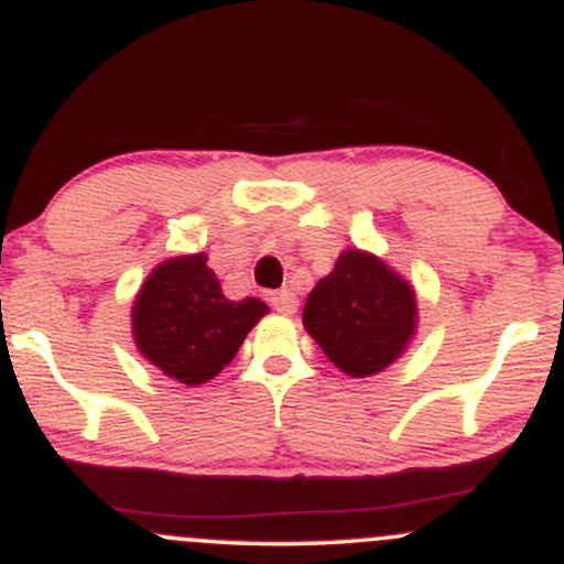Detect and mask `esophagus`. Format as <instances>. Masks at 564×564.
<instances>
[{
	"label": "esophagus",
	"instance_id": "34e87169",
	"mask_svg": "<svg viewBox=\"0 0 564 564\" xmlns=\"http://www.w3.org/2000/svg\"><path fill=\"white\" fill-rule=\"evenodd\" d=\"M270 302H273V307H275L281 315H294V313H296V296L291 294L289 289L275 291V294L270 296Z\"/></svg>",
	"mask_w": 564,
	"mask_h": 564
}]
</instances>
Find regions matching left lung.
I'll return each mask as SVG.
<instances>
[{"mask_svg": "<svg viewBox=\"0 0 564 564\" xmlns=\"http://www.w3.org/2000/svg\"><path fill=\"white\" fill-rule=\"evenodd\" d=\"M302 323L326 358L347 377L384 371L416 332L411 283L368 251H341L304 304Z\"/></svg>", "mask_w": 564, "mask_h": 564, "instance_id": "left-lung-1", "label": "left lung"}]
</instances>
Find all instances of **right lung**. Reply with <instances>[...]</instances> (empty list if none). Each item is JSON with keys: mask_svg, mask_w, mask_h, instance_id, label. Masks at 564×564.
Returning <instances> with one entry per match:
<instances>
[{"mask_svg": "<svg viewBox=\"0 0 564 564\" xmlns=\"http://www.w3.org/2000/svg\"><path fill=\"white\" fill-rule=\"evenodd\" d=\"M262 315L268 304L257 296L232 302L223 294L206 254H185L145 278L132 307V334L142 358L164 377L198 387L236 358Z\"/></svg>", "mask_w": 564, "mask_h": 564, "instance_id": "right-lung-1", "label": "right lung"}]
</instances>
